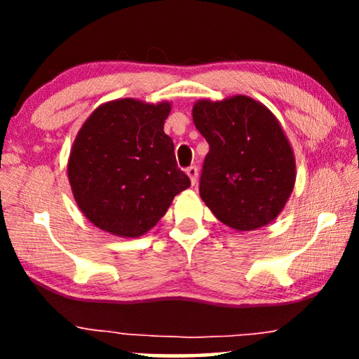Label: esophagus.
Wrapping results in <instances>:
<instances>
[{
  "instance_id": "34e87169",
  "label": "esophagus",
  "mask_w": 359,
  "mask_h": 359,
  "mask_svg": "<svg viewBox=\"0 0 359 359\" xmlns=\"http://www.w3.org/2000/svg\"><path fill=\"white\" fill-rule=\"evenodd\" d=\"M186 175L189 176V180H191V184H196L198 183V168H196V166H189L188 170H186Z\"/></svg>"
}]
</instances>
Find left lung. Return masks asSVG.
<instances>
[{
  "mask_svg": "<svg viewBox=\"0 0 359 359\" xmlns=\"http://www.w3.org/2000/svg\"><path fill=\"white\" fill-rule=\"evenodd\" d=\"M193 121L209 144L199 184L204 204L237 232L271 224L296 184V156L278 117L233 95L196 101Z\"/></svg>",
  "mask_w": 359,
  "mask_h": 359,
  "instance_id": "left-lung-1",
  "label": "left lung"
}]
</instances>
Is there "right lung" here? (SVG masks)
I'll return each mask as SVG.
<instances>
[{
    "label": "right lung",
    "instance_id": "1",
    "mask_svg": "<svg viewBox=\"0 0 359 359\" xmlns=\"http://www.w3.org/2000/svg\"><path fill=\"white\" fill-rule=\"evenodd\" d=\"M170 101L102 102L78 130L67 163L73 199L97 229L137 238L158 224L191 181L163 132Z\"/></svg>",
    "mask_w": 359,
    "mask_h": 359
}]
</instances>
